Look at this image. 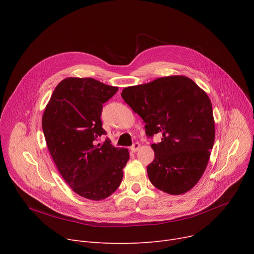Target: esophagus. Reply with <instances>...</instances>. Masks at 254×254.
Returning a JSON list of instances; mask_svg holds the SVG:
<instances>
[{"mask_svg": "<svg viewBox=\"0 0 254 254\" xmlns=\"http://www.w3.org/2000/svg\"><path fill=\"white\" fill-rule=\"evenodd\" d=\"M139 148H140V143L136 142V143H134V144L131 145L130 150H131V151H134V152H136V151H138V150H139Z\"/></svg>", "mask_w": 254, "mask_h": 254, "instance_id": "esophagus-1", "label": "esophagus"}]
</instances>
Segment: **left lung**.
I'll return each instance as SVG.
<instances>
[{"label":"left lung","mask_w":254,"mask_h":254,"mask_svg":"<svg viewBox=\"0 0 254 254\" xmlns=\"http://www.w3.org/2000/svg\"><path fill=\"white\" fill-rule=\"evenodd\" d=\"M122 97L146 124V136H162L151 145L150 182L170 194L191 190L206 170L215 138L207 93L188 77L170 76L126 87Z\"/></svg>","instance_id":"1"}]
</instances>
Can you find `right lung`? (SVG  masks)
<instances>
[{
  "label": "right lung",
  "mask_w": 254,
  "mask_h": 254,
  "mask_svg": "<svg viewBox=\"0 0 254 254\" xmlns=\"http://www.w3.org/2000/svg\"><path fill=\"white\" fill-rule=\"evenodd\" d=\"M117 90L92 78H66L53 90L42 117L47 147L61 175L76 193L93 201L118 189L129 159L127 149L114 147L108 138L95 144L107 134L103 104Z\"/></svg>",
  "instance_id": "obj_1"
}]
</instances>
